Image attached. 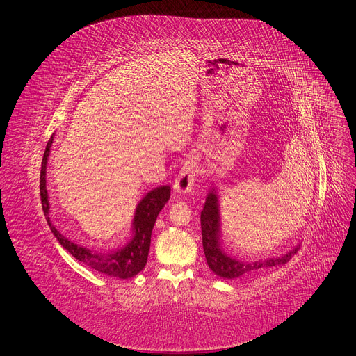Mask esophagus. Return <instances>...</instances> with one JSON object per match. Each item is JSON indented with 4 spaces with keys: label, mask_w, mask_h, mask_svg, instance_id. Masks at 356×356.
Segmentation results:
<instances>
[{
    "label": "esophagus",
    "mask_w": 356,
    "mask_h": 356,
    "mask_svg": "<svg viewBox=\"0 0 356 356\" xmlns=\"http://www.w3.org/2000/svg\"><path fill=\"white\" fill-rule=\"evenodd\" d=\"M199 165V156L197 154H190L184 163H182V168L179 170L178 177L175 178L174 182V188L179 195H184V193H188L195 187V182L197 178V166Z\"/></svg>",
    "instance_id": "esophagus-1"
}]
</instances>
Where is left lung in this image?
<instances>
[{
  "label": "left lung",
  "instance_id": "1",
  "mask_svg": "<svg viewBox=\"0 0 356 356\" xmlns=\"http://www.w3.org/2000/svg\"><path fill=\"white\" fill-rule=\"evenodd\" d=\"M200 224H202V241H203V251L204 257L211 270L224 279H234L255 273L263 270L267 267H276L281 264H286L291 257L297 254L298 246L296 250L289 251L288 254L276 258H267V260H258L251 263L238 261L236 258L224 254L220 248V217H218V203L215 193H209L204 207L200 213Z\"/></svg>",
  "mask_w": 356,
  "mask_h": 356
}]
</instances>
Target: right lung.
I'll return each mask as SVG.
<instances>
[{"mask_svg": "<svg viewBox=\"0 0 356 356\" xmlns=\"http://www.w3.org/2000/svg\"><path fill=\"white\" fill-rule=\"evenodd\" d=\"M53 143V136L49 139L46 145L44 156H42V168L40 172V196L42 203V211H44L46 220L50 225L51 233L59 243L65 248V250L75 258V260L81 261L83 264L95 268L96 272L108 275L118 279H127L138 275L143 270L147 264L148 251H149V242H152V232L154 227V222L159 212L165 207V203L170 197V188L168 186L157 187L152 190L148 195L138 204L135 220H134V239L129 242L123 250L113 252V254H101L86 250V248L68 241L53 227L49 217V197H47V188H46V165L47 157L50 153V147Z\"/></svg>", "mask_w": 356, "mask_h": 356, "instance_id": "obj_1", "label": "right lung"}]
</instances>
